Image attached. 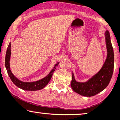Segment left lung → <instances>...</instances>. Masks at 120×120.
<instances>
[{"label":"left lung","instance_id":"1","mask_svg":"<svg viewBox=\"0 0 120 120\" xmlns=\"http://www.w3.org/2000/svg\"><path fill=\"white\" fill-rule=\"evenodd\" d=\"M105 36L108 54L105 62L100 71L85 82L76 81L73 74L72 75L71 82L72 89L81 96L86 97L95 96L104 90L110 81L114 66V51L109 31H106Z\"/></svg>","mask_w":120,"mask_h":120}]
</instances>
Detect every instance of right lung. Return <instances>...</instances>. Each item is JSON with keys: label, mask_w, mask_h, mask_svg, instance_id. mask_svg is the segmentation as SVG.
<instances>
[{"label": "right lung", "mask_w": 120, "mask_h": 120, "mask_svg": "<svg viewBox=\"0 0 120 120\" xmlns=\"http://www.w3.org/2000/svg\"><path fill=\"white\" fill-rule=\"evenodd\" d=\"M11 56V44L10 43L8 46L7 51H6V56H5V67L7 70L8 74L9 75L10 78L11 79L12 82L17 86L18 87L21 88V89L26 90V91H37V90H41L45 86H46L47 83L50 81L51 79L52 78L53 72L55 71L56 69V67L58 65L59 62L56 64L53 69L50 71V73L47 75L45 78L42 79L39 81L35 82H23L18 79L16 78L10 70V58Z\"/></svg>", "instance_id": "obj_1"}]
</instances>
